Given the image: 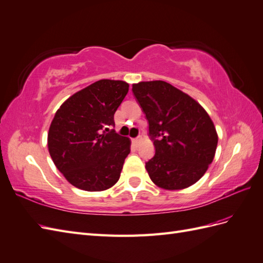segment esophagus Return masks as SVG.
Listing matches in <instances>:
<instances>
[{
	"instance_id": "obj_1",
	"label": "esophagus",
	"mask_w": 263,
	"mask_h": 263,
	"mask_svg": "<svg viewBox=\"0 0 263 263\" xmlns=\"http://www.w3.org/2000/svg\"><path fill=\"white\" fill-rule=\"evenodd\" d=\"M140 141H141V137H140V136H138L137 138H134V139H133V143H134L135 145H139Z\"/></svg>"
}]
</instances>
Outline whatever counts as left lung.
Here are the masks:
<instances>
[{"mask_svg": "<svg viewBox=\"0 0 263 263\" xmlns=\"http://www.w3.org/2000/svg\"><path fill=\"white\" fill-rule=\"evenodd\" d=\"M154 140L155 156L146 162L153 182L180 190L196 183L214 160L218 135L202 106L164 81L133 84Z\"/></svg>", "mask_w": 263, "mask_h": 263, "instance_id": "obj_1", "label": "left lung"}]
</instances>
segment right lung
<instances>
[{
  "mask_svg": "<svg viewBox=\"0 0 263 263\" xmlns=\"http://www.w3.org/2000/svg\"><path fill=\"white\" fill-rule=\"evenodd\" d=\"M128 87L123 81H97L67 98L55 112L48 152L76 188L102 191L118 181L130 140L108 127L115 126L114 114Z\"/></svg>",
  "mask_w": 263,
  "mask_h": 263,
  "instance_id": "add662e5",
  "label": "right lung"
}]
</instances>
